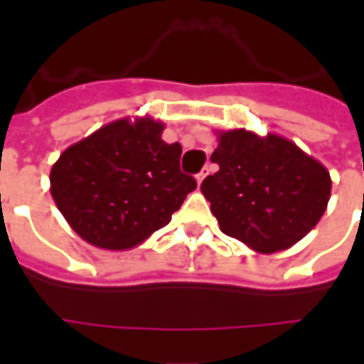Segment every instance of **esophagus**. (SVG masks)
<instances>
[{
  "instance_id": "obj_1",
  "label": "esophagus",
  "mask_w": 364,
  "mask_h": 364,
  "mask_svg": "<svg viewBox=\"0 0 364 364\" xmlns=\"http://www.w3.org/2000/svg\"><path fill=\"white\" fill-rule=\"evenodd\" d=\"M208 171H210V167H205V169H203V171H200V173L197 175V183H198V185L205 181V177H206V175H208Z\"/></svg>"
}]
</instances>
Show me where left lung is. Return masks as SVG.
<instances>
[{
    "label": "left lung",
    "instance_id": "1",
    "mask_svg": "<svg viewBox=\"0 0 364 364\" xmlns=\"http://www.w3.org/2000/svg\"><path fill=\"white\" fill-rule=\"evenodd\" d=\"M210 156L218 171L200 191L226 236L257 253L289 250L320 222L331 195V177L318 159L269 132L216 130Z\"/></svg>",
    "mask_w": 364,
    "mask_h": 364
}]
</instances>
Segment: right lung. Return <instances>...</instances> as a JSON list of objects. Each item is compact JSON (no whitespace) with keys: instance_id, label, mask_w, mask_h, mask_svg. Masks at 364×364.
<instances>
[{"instance_id":"add662e5","label":"right lung","mask_w":364,"mask_h":364,"mask_svg":"<svg viewBox=\"0 0 364 364\" xmlns=\"http://www.w3.org/2000/svg\"><path fill=\"white\" fill-rule=\"evenodd\" d=\"M151 117L112 120L60 154L50 193L70 228L87 244L124 252L164 228L197 189L181 173V144L161 140Z\"/></svg>"}]
</instances>
